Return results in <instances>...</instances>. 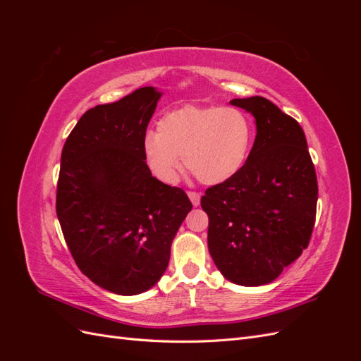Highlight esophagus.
<instances>
[{
  "label": "esophagus",
  "instance_id": "34e87169",
  "mask_svg": "<svg viewBox=\"0 0 361 361\" xmlns=\"http://www.w3.org/2000/svg\"><path fill=\"white\" fill-rule=\"evenodd\" d=\"M188 197L194 206L200 204V194L197 191H188Z\"/></svg>",
  "mask_w": 361,
  "mask_h": 361
}]
</instances>
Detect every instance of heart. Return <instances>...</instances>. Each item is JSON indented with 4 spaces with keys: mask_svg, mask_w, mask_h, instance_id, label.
Masks as SVG:
<instances>
[{
    "mask_svg": "<svg viewBox=\"0 0 361 361\" xmlns=\"http://www.w3.org/2000/svg\"><path fill=\"white\" fill-rule=\"evenodd\" d=\"M255 128L235 106L185 105L164 114L158 133L147 130L141 154L150 173L174 183L183 164L206 185L223 183L241 171L253 146Z\"/></svg>",
    "mask_w": 361,
    "mask_h": 361,
    "instance_id": "obj_1",
    "label": "heart"
}]
</instances>
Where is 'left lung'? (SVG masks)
<instances>
[{"label": "left lung", "mask_w": 361, "mask_h": 361, "mask_svg": "<svg viewBox=\"0 0 361 361\" xmlns=\"http://www.w3.org/2000/svg\"><path fill=\"white\" fill-rule=\"evenodd\" d=\"M231 104L255 116L257 134L241 171L202 197L207 247L227 280L260 286L309 247L318 180L297 120L262 96Z\"/></svg>", "instance_id": "1"}]
</instances>
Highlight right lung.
I'll return each mask as SVG.
<instances>
[{"mask_svg": "<svg viewBox=\"0 0 361 361\" xmlns=\"http://www.w3.org/2000/svg\"><path fill=\"white\" fill-rule=\"evenodd\" d=\"M161 93L141 87L85 111L61 152L56 209L82 274L118 295L150 289L192 203L147 169L141 141Z\"/></svg>", "mask_w": 361, "mask_h": 361, "instance_id": "add662e5", "label": "right lung"}]
</instances>
